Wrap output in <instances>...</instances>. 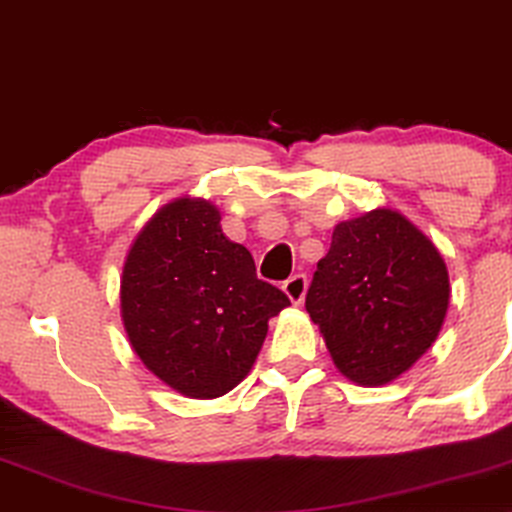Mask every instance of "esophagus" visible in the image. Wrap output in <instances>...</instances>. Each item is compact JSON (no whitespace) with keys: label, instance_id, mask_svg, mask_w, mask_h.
I'll list each match as a JSON object with an SVG mask.
<instances>
[{"label":"esophagus","instance_id":"esophagus-1","mask_svg":"<svg viewBox=\"0 0 512 512\" xmlns=\"http://www.w3.org/2000/svg\"><path fill=\"white\" fill-rule=\"evenodd\" d=\"M283 292L288 295V299L292 304H302L304 302V295H306V276L304 274H297L288 278V281L283 283Z\"/></svg>","mask_w":512,"mask_h":512}]
</instances>
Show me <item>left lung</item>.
Masks as SVG:
<instances>
[{
    "label": "left lung",
    "mask_w": 512,
    "mask_h": 512,
    "mask_svg": "<svg viewBox=\"0 0 512 512\" xmlns=\"http://www.w3.org/2000/svg\"><path fill=\"white\" fill-rule=\"evenodd\" d=\"M449 295L447 264L431 238L398 210L377 208L332 231L306 311L337 370L358 386H381L431 349Z\"/></svg>",
    "instance_id": "1"
}]
</instances>
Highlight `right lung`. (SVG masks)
<instances>
[{
  "label": "right lung",
  "instance_id": "1",
  "mask_svg": "<svg viewBox=\"0 0 512 512\" xmlns=\"http://www.w3.org/2000/svg\"><path fill=\"white\" fill-rule=\"evenodd\" d=\"M220 220L213 201L180 196L149 217L121 267L128 344L156 379L196 400L241 384L269 320L290 306L257 278L252 255L222 234Z\"/></svg>",
  "mask_w": 512,
  "mask_h": 512
}]
</instances>
